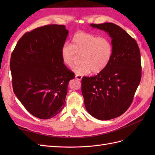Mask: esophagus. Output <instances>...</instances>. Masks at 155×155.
<instances>
[{
	"mask_svg": "<svg viewBox=\"0 0 155 155\" xmlns=\"http://www.w3.org/2000/svg\"><path fill=\"white\" fill-rule=\"evenodd\" d=\"M75 78H76V79H77V80H78V81H81V79H82V76H81V75H78V74H77L75 76Z\"/></svg>",
	"mask_w": 155,
	"mask_h": 155,
	"instance_id": "obj_1",
	"label": "esophagus"
}]
</instances>
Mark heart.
I'll return each mask as SVG.
<instances>
[{"instance_id": "1", "label": "heart", "mask_w": 155, "mask_h": 155, "mask_svg": "<svg viewBox=\"0 0 155 155\" xmlns=\"http://www.w3.org/2000/svg\"><path fill=\"white\" fill-rule=\"evenodd\" d=\"M62 62L71 67L80 56L81 63L72 70L78 75L91 71L99 73L107 67L113 55V45L108 39L89 32L79 31L72 38L71 45L64 44L61 48Z\"/></svg>"}]
</instances>
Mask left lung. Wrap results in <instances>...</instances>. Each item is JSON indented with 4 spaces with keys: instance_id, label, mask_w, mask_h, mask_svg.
I'll list each match as a JSON object with an SVG mask.
<instances>
[{
    "instance_id": "8db88e82",
    "label": "left lung",
    "mask_w": 155,
    "mask_h": 155,
    "mask_svg": "<svg viewBox=\"0 0 155 155\" xmlns=\"http://www.w3.org/2000/svg\"><path fill=\"white\" fill-rule=\"evenodd\" d=\"M112 38L113 55L103 71L82 78L84 106L93 117L107 120L120 116L132 103L141 79L140 53L137 41L112 22L91 24Z\"/></svg>"
}]
</instances>
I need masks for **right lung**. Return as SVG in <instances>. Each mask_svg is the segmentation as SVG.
I'll return each mask as SVG.
<instances>
[{
	"label": "right lung",
	"mask_w": 155,
	"mask_h": 155,
	"mask_svg": "<svg viewBox=\"0 0 155 155\" xmlns=\"http://www.w3.org/2000/svg\"><path fill=\"white\" fill-rule=\"evenodd\" d=\"M65 28L48 25L26 32L11 54L13 91L26 109L41 119L61 111L68 84L75 77L61 58L68 33Z\"/></svg>",
	"instance_id": "add662e5"
}]
</instances>
